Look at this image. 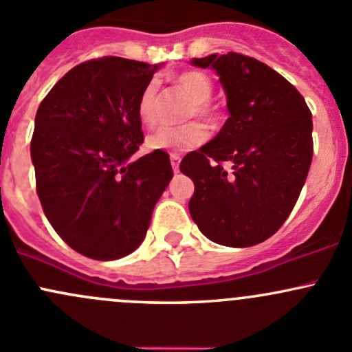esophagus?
I'll list each match as a JSON object with an SVG mask.
<instances>
[{
  "instance_id": "obj_1",
  "label": "esophagus",
  "mask_w": 352,
  "mask_h": 352,
  "mask_svg": "<svg viewBox=\"0 0 352 352\" xmlns=\"http://www.w3.org/2000/svg\"><path fill=\"white\" fill-rule=\"evenodd\" d=\"M169 159H171V166H173V169H175V173L179 171V161H181L179 154H171L169 155Z\"/></svg>"
}]
</instances>
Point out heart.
Returning <instances> with one entry per match:
<instances>
[{
	"label": "heart",
	"mask_w": 352,
	"mask_h": 352,
	"mask_svg": "<svg viewBox=\"0 0 352 352\" xmlns=\"http://www.w3.org/2000/svg\"><path fill=\"white\" fill-rule=\"evenodd\" d=\"M175 85L179 91L191 100L193 108L188 113L190 118H203V120H215L219 111L210 103L213 95V82L208 74L201 71H184L176 78ZM137 113L146 125H154L157 120V82L151 81L142 89L137 103ZM208 137L206 126L200 122H190L181 126H161L147 137V146L155 151L186 152L201 146Z\"/></svg>",
	"instance_id": "heart-1"
}]
</instances>
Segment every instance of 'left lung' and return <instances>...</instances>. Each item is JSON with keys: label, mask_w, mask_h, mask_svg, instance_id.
<instances>
[{"label": "left lung", "mask_w": 352, "mask_h": 352, "mask_svg": "<svg viewBox=\"0 0 352 352\" xmlns=\"http://www.w3.org/2000/svg\"><path fill=\"white\" fill-rule=\"evenodd\" d=\"M193 64L215 69L230 117L179 164L195 183L191 219L217 244L256 245L280 230L305 184L311 111L292 82L254 57L212 54ZM223 162H231L230 172Z\"/></svg>", "instance_id": "obj_1"}]
</instances>
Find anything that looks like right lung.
I'll return each instance as SVG.
<instances>
[{"label": "right lung", "mask_w": 352, "mask_h": 352, "mask_svg": "<svg viewBox=\"0 0 352 352\" xmlns=\"http://www.w3.org/2000/svg\"><path fill=\"white\" fill-rule=\"evenodd\" d=\"M155 69L111 56L86 60L35 115L30 154L43 213L69 248L91 259L139 248L173 177L164 151L130 161L144 142L137 103Z\"/></svg>", "instance_id": "1"}]
</instances>
